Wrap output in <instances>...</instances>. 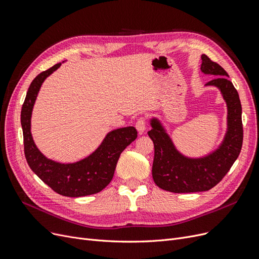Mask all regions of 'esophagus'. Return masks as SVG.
Here are the masks:
<instances>
[{
	"instance_id": "1",
	"label": "esophagus",
	"mask_w": 259,
	"mask_h": 259,
	"mask_svg": "<svg viewBox=\"0 0 259 259\" xmlns=\"http://www.w3.org/2000/svg\"><path fill=\"white\" fill-rule=\"evenodd\" d=\"M136 128L138 130V132L140 133V135H142V133H144V131L146 130V121L144 118H139L137 123H136Z\"/></svg>"
}]
</instances>
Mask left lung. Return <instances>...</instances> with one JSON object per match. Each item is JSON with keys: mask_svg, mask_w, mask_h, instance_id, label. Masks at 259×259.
Instances as JSON below:
<instances>
[{"mask_svg": "<svg viewBox=\"0 0 259 259\" xmlns=\"http://www.w3.org/2000/svg\"><path fill=\"white\" fill-rule=\"evenodd\" d=\"M201 72L218 76L205 86L218 88L227 106V128L219 146L200 157H189L181 153L169 136L162 120L149 119L152 130L148 136L155 148L153 179L155 184L171 193H198L213 188L230 170L241 152L243 142L242 107L238 91L228 79L222 66L201 56Z\"/></svg>", "mask_w": 259, "mask_h": 259, "instance_id": "obj_1", "label": "left lung"}]
</instances>
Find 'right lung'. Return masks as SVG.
<instances>
[{
    "label": "right lung",
    "instance_id": "add662e5",
    "mask_svg": "<svg viewBox=\"0 0 259 259\" xmlns=\"http://www.w3.org/2000/svg\"><path fill=\"white\" fill-rule=\"evenodd\" d=\"M60 66L61 63H58L38 74L28 89L21 108L24 155L31 170L56 193L73 198L94 195L110 184L120 154L137 139L138 132L131 126L114 129L106 133L93 153L75 162L65 163L47 158L33 140L31 118L44 80Z\"/></svg>",
    "mask_w": 259,
    "mask_h": 259
}]
</instances>
